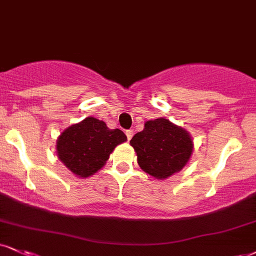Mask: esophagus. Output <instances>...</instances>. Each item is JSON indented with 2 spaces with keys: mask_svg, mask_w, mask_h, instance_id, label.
<instances>
[{
  "mask_svg": "<svg viewBox=\"0 0 256 256\" xmlns=\"http://www.w3.org/2000/svg\"><path fill=\"white\" fill-rule=\"evenodd\" d=\"M126 136H128V140H130L131 138H132V136H134V130H126Z\"/></svg>",
  "mask_w": 256,
  "mask_h": 256,
  "instance_id": "1",
  "label": "esophagus"
}]
</instances>
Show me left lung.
<instances>
[{
    "label": "left lung",
    "mask_w": 256,
    "mask_h": 256,
    "mask_svg": "<svg viewBox=\"0 0 256 256\" xmlns=\"http://www.w3.org/2000/svg\"><path fill=\"white\" fill-rule=\"evenodd\" d=\"M130 144L142 170L158 180H164L186 167L194 148L190 132L166 118L148 120Z\"/></svg>",
    "instance_id": "obj_1"
}]
</instances>
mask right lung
Instances as JSON below:
<instances>
[{"instance_id": "add662e5", "label": "right lung", "mask_w": 256, "mask_h": 256, "mask_svg": "<svg viewBox=\"0 0 256 256\" xmlns=\"http://www.w3.org/2000/svg\"><path fill=\"white\" fill-rule=\"evenodd\" d=\"M126 140L128 137L122 130H110L102 120L88 116L62 131L56 142V152L74 175L86 178L98 173L116 146Z\"/></svg>"}]
</instances>
